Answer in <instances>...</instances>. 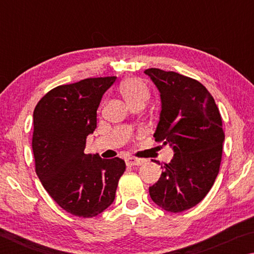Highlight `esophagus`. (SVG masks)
<instances>
[{
  "label": "esophagus",
  "instance_id": "obj_1",
  "mask_svg": "<svg viewBox=\"0 0 254 254\" xmlns=\"http://www.w3.org/2000/svg\"><path fill=\"white\" fill-rule=\"evenodd\" d=\"M126 162L127 166H141L143 163V160H140V159H135V158H127Z\"/></svg>",
  "mask_w": 254,
  "mask_h": 254
}]
</instances>
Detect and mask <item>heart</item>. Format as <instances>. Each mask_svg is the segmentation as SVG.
<instances>
[{"label": "heart", "instance_id": "1", "mask_svg": "<svg viewBox=\"0 0 254 254\" xmlns=\"http://www.w3.org/2000/svg\"><path fill=\"white\" fill-rule=\"evenodd\" d=\"M120 93L130 106L136 103H145L149 98V89L143 81L130 77L120 85Z\"/></svg>", "mask_w": 254, "mask_h": 254}]
</instances>
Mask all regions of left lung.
<instances>
[{
	"label": "left lung",
	"instance_id": "left-lung-1",
	"mask_svg": "<svg viewBox=\"0 0 254 254\" xmlns=\"http://www.w3.org/2000/svg\"><path fill=\"white\" fill-rule=\"evenodd\" d=\"M144 74L160 93L161 112L153 136L175 152L161 166L160 178L149 187V194L167 212L180 213L198 204L217 177L224 142L222 118L213 96L196 79L158 68Z\"/></svg>",
	"mask_w": 254,
	"mask_h": 254
}]
</instances>
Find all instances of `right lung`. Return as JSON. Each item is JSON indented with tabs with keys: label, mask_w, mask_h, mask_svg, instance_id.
Instances as JSON below:
<instances>
[{
	"label": "right lung",
	"mask_w": 254,
	"mask_h": 254,
	"mask_svg": "<svg viewBox=\"0 0 254 254\" xmlns=\"http://www.w3.org/2000/svg\"><path fill=\"white\" fill-rule=\"evenodd\" d=\"M115 80L97 77L60 85L33 112L36 173L56 203L75 216L94 217L109 207L126 171L122 159L84 152L86 139L96 128L98 105Z\"/></svg>",
	"instance_id": "obj_1"
}]
</instances>
